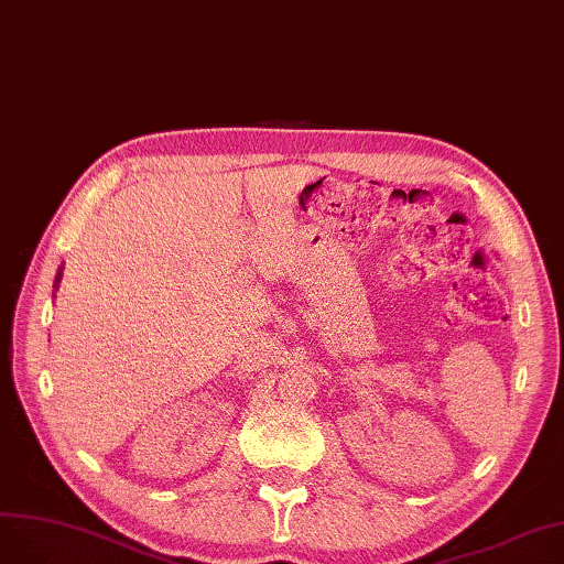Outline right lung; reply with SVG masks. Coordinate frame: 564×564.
Returning <instances> with one entry per match:
<instances>
[{
	"mask_svg": "<svg viewBox=\"0 0 564 564\" xmlns=\"http://www.w3.org/2000/svg\"><path fill=\"white\" fill-rule=\"evenodd\" d=\"M58 281H61V274H58V276H56V285H58Z\"/></svg>",
	"mask_w": 564,
	"mask_h": 564,
	"instance_id": "add662e5",
	"label": "right lung"
}]
</instances>
